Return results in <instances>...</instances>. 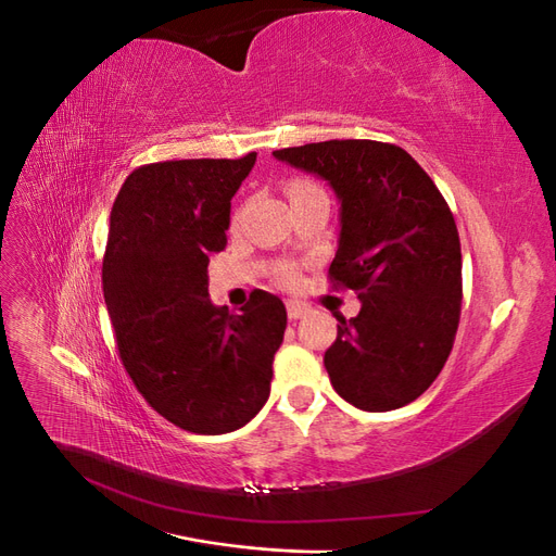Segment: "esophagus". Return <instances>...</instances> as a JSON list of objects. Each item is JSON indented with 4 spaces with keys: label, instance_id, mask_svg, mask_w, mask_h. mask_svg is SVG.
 Wrapping results in <instances>:
<instances>
[{
    "label": "esophagus",
    "instance_id": "esophagus-1",
    "mask_svg": "<svg viewBox=\"0 0 556 556\" xmlns=\"http://www.w3.org/2000/svg\"><path fill=\"white\" fill-rule=\"evenodd\" d=\"M306 313H308V308L304 304H299V301H290V304H288L290 319H301Z\"/></svg>",
    "mask_w": 556,
    "mask_h": 556
}]
</instances>
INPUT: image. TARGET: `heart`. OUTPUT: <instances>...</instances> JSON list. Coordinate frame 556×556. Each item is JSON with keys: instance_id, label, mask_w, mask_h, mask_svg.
Returning a JSON list of instances; mask_svg holds the SVG:
<instances>
[{"instance_id": "obj_1", "label": "heart", "mask_w": 556, "mask_h": 556, "mask_svg": "<svg viewBox=\"0 0 556 556\" xmlns=\"http://www.w3.org/2000/svg\"><path fill=\"white\" fill-rule=\"evenodd\" d=\"M308 190H313V185L306 182V180H292V182L288 185L290 199L296 197V194H301V192H308ZM280 280H282V282H292V280H294V271H290V268H285V271H280Z\"/></svg>"}]
</instances>
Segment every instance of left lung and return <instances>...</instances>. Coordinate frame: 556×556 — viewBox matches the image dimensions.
Listing matches in <instances>:
<instances>
[{
  "label": "left lung",
  "mask_w": 556,
  "mask_h": 556,
  "mask_svg": "<svg viewBox=\"0 0 556 556\" xmlns=\"http://www.w3.org/2000/svg\"><path fill=\"white\" fill-rule=\"evenodd\" d=\"M276 160L325 178L341 201L333 288L362 311L325 352L333 390L368 413L396 410L439 378L462 313V245L447 201L406 150L368 139L282 148Z\"/></svg>",
  "instance_id": "1"
}]
</instances>
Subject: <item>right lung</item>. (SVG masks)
<instances>
[{
	"mask_svg": "<svg viewBox=\"0 0 556 556\" xmlns=\"http://www.w3.org/2000/svg\"><path fill=\"white\" fill-rule=\"evenodd\" d=\"M255 160L143 164L111 208L102 285L121 362L150 406L192 433L237 431L262 410L288 327L264 290L241 315L208 299V257L227 245L231 197Z\"/></svg>",
	"mask_w": 556,
	"mask_h": 556,
	"instance_id": "add662e5",
	"label": "right lung"
}]
</instances>
